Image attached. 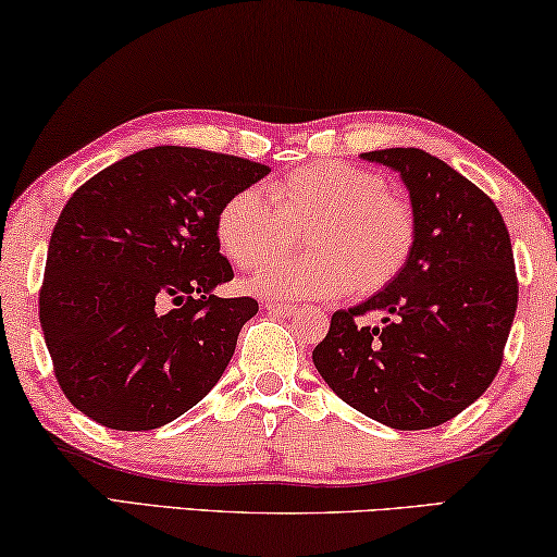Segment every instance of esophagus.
I'll return each instance as SVG.
<instances>
[{"label": "esophagus", "instance_id": "34e87169", "mask_svg": "<svg viewBox=\"0 0 557 557\" xmlns=\"http://www.w3.org/2000/svg\"><path fill=\"white\" fill-rule=\"evenodd\" d=\"M264 307H268V312L272 314H282V318H289V314L297 312L295 305H287V302H275V300H268L264 302Z\"/></svg>", "mask_w": 557, "mask_h": 557}]
</instances>
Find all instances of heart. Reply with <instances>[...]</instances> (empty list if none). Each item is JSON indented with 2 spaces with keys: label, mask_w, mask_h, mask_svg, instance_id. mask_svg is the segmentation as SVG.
Masks as SVG:
<instances>
[{
  "label": "heart",
  "mask_w": 557,
  "mask_h": 557,
  "mask_svg": "<svg viewBox=\"0 0 557 557\" xmlns=\"http://www.w3.org/2000/svg\"><path fill=\"white\" fill-rule=\"evenodd\" d=\"M218 243L239 270H260L297 234L310 256L272 263L252 289L272 297L375 295L408 264L414 218L380 174L320 160L268 185V197L239 189L218 214Z\"/></svg>",
  "instance_id": "b5f03b06"
}]
</instances>
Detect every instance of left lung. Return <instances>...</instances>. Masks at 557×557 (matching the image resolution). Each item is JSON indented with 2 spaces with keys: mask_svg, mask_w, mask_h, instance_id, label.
<instances>
[{
  "mask_svg": "<svg viewBox=\"0 0 557 557\" xmlns=\"http://www.w3.org/2000/svg\"><path fill=\"white\" fill-rule=\"evenodd\" d=\"M410 189L414 247L368 302L337 310L312 350L335 395L395 430H428L478 400L503 364L518 307L508 227L495 202L414 147L364 152ZM370 311L384 325L361 322Z\"/></svg>",
  "mask_w": 557,
  "mask_h": 557,
  "instance_id": "8db88e82",
  "label": "left lung"
}]
</instances>
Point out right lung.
Listing matches in <instances>:
<instances>
[{
    "instance_id": "1",
    "label": "right lung",
    "mask_w": 557,
    "mask_h": 557,
    "mask_svg": "<svg viewBox=\"0 0 557 557\" xmlns=\"http://www.w3.org/2000/svg\"><path fill=\"white\" fill-rule=\"evenodd\" d=\"M268 164L197 147H152L66 199L52 230L39 322L74 408L112 430H154L225 372L260 305L218 297L235 277L218 214Z\"/></svg>"
}]
</instances>
